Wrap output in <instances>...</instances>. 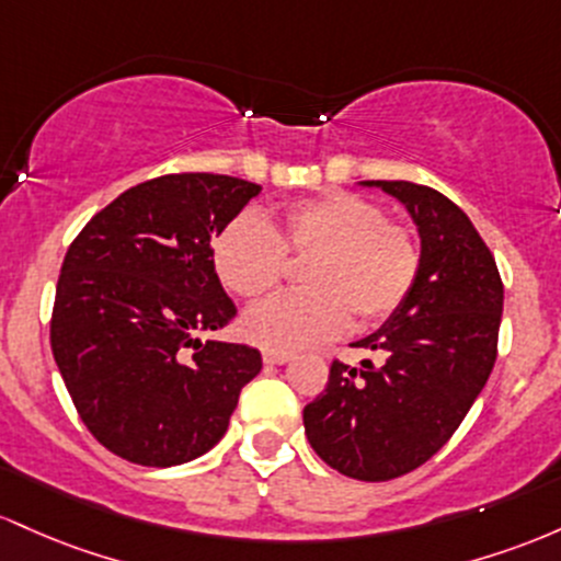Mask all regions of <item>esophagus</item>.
Returning <instances> with one entry per match:
<instances>
[{"label":"esophagus","instance_id":"34e87169","mask_svg":"<svg viewBox=\"0 0 561 561\" xmlns=\"http://www.w3.org/2000/svg\"><path fill=\"white\" fill-rule=\"evenodd\" d=\"M262 360L267 365H280L291 360V352H278V350H264L262 352Z\"/></svg>","mask_w":561,"mask_h":561}]
</instances>
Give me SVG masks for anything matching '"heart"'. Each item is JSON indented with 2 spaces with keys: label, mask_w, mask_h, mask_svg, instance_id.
<instances>
[{
  "label": "heart",
  "mask_w": 561,
  "mask_h": 561,
  "mask_svg": "<svg viewBox=\"0 0 561 561\" xmlns=\"http://www.w3.org/2000/svg\"><path fill=\"white\" fill-rule=\"evenodd\" d=\"M286 256L310 260L301 275L310 291L278 294L243 314V333L264 350L323 342L347 329L350 314L363 329L383 323L411 297L421 270L416 236L376 201L344 191L297 201L275 225L241 214L211 241L214 273L243 299L278 286Z\"/></svg>",
  "instance_id": "obj_1"
}]
</instances>
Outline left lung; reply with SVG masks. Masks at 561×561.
<instances>
[{
  "label": "left lung",
  "mask_w": 561,
  "mask_h": 561,
  "mask_svg": "<svg viewBox=\"0 0 561 561\" xmlns=\"http://www.w3.org/2000/svg\"><path fill=\"white\" fill-rule=\"evenodd\" d=\"M405 204L421 236L411 297L352 347L374 360L331 363L305 408L312 450L352 480L387 482L419 469L461 426L499 355L503 283L471 219L434 187L368 180Z\"/></svg>",
  "instance_id": "obj_1"
}]
</instances>
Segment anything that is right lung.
<instances>
[{"label": "right lung", "instance_id": "obj_1", "mask_svg": "<svg viewBox=\"0 0 561 561\" xmlns=\"http://www.w3.org/2000/svg\"><path fill=\"white\" fill-rule=\"evenodd\" d=\"M260 191L228 174H163L111 201L68 247L49 344L81 421L116 456L161 469L204 456L262 370L254 347L198 339L236 318L211 238Z\"/></svg>", "mask_w": 561, "mask_h": 561}]
</instances>
